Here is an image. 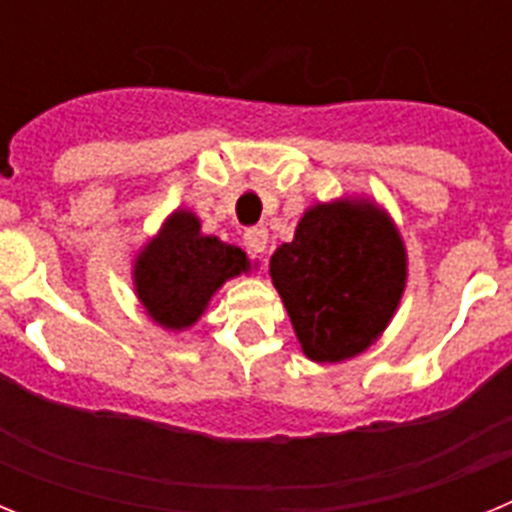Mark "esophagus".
Returning <instances> with one entry per match:
<instances>
[{
  "label": "esophagus",
  "mask_w": 512,
  "mask_h": 512,
  "mask_svg": "<svg viewBox=\"0 0 512 512\" xmlns=\"http://www.w3.org/2000/svg\"><path fill=\"white\" fill-rule=\"evenodd\" d=\"M243 243H246V248L251 253H264L266 251V243H269V230L264 228V225H253V228H246V233H243Z\"/></svg>",
  "instance_id": "esophagus-1"
}]
</instances>
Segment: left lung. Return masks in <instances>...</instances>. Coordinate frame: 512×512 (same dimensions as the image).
Here are the masks:
<instances>
[{
  "instance_id": "8db88e82",
  "label": "left lung",
  "mask_w": 512,
  "mask_h": 512,
  "mask_svg": "<svg viewBox=\"0 0 512 512\" xmlns=\"http://www.w3.org/2000/svg\"><path fill=\"white\" fill-rule=\"evenodd\" d=\"M269 274L307 359L333 364L359 356L390 325L408 253L382 207L346 197L310 207Z\"/></svg>"
}]
</instances>
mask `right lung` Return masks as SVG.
Masks as SVG:
<instances>
[{
  "label": "right lung",
  "mask_w": 512,
  "mask_h": 512,
  "mask_svg": "<svg viewBox=\"0 0 512 512\" xmlns=\"http://www.w3.org/2000/svg\"><path fill=\"white\" fill-rule=\"evenodd\" d=\"M248 269L246 251L202 235L200 217L176 210L135 256L133 284L153 323L184 330L202 318L217 289Z\"/></svg>",
  "instance_id": "right-lung-1"
}]
</instances>
